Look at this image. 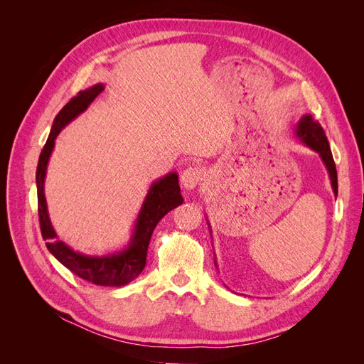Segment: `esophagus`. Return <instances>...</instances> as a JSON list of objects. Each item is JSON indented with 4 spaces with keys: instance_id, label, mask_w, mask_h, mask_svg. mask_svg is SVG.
Returning <instances> with one entry per match:
<instances>
[{
    "instance_id": "obj_1",
    "label": "esophagus",
    "mask_w": 364,
    "mask_h": 364,
    "mask_svg": "<svg viewBox=\"0 0 364 364\" xmlns=\"http://www.w3.org/2000/svg\"><path fill=\"white\" fill-rule=\"evenodd\" d=\"M205 178V170L202 167H188L185 168L181 176V183L185 190H194L199 186Z\"/></svg>"
}]
</instances>
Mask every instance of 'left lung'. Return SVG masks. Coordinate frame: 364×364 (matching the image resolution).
Wrapping results in <instances>:
<instances>
[{
	"label": "left lung",
	"mask_w": 364,
	"mask_h": 364,
	"mask_svg": "<svg viewBox=\"0 0 364 364\" xmlns=\"http://www.w3.org/2000/svg\"><path fill=\"white\" fill-rule=\"evenodd\" d=\"M296 135L299 138L305 146H308L310 149H313L314 151H317L321 155L325 167L329 173V179H331V185H333V191L337 196V170H336V164L333 159V153L331 149H329L328 139L325 132L322 129V126L317 123L311 118V115H304L299 121V124L296 127Z\"/></svg>",
	"instance_id": "8db88e82"
}]
</instances>
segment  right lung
Instances as JSON below:
<instances>
[{
    "mask_svg": "<svg viewBox=\"0 0 364 364\" xmlns=\"http://www.w3.org/2000/svg\"><path fill=\"white\" fill-rule=\"evenodd\" d=\"M103 90L105 86L102 83H97L92 87L80 91L60 109V112L54 118L48 139L41 151L36 170L38 213L42 238L46 240L47 249L59 262L87 282L105 285V287H121V285H126L138 278V274L146 267L147 247L153 230H155L159 220L170 213L171 209L179 206L183 199L181 196L178 173H168L159 181L153 182L146 200L141 206L130 243L123 250L109 253V255H83V253L74 252L71 247L58 240V235L50 222L46 194H43V182H46L48 159L54 149V139L58 138L65 126L86 111L87 106L95 100V97Z\"/></svg>",
    "mask_w": 364,
    "mask_h": 364,
    "instance_id": "obj_1",
    "label": "right lung"
}]
</instances>
